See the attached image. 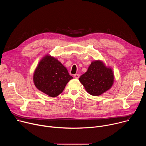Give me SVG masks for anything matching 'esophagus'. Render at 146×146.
Returning a JSON list of instances; mask_svg holds the SVG:
<instances>
[{
  "label": "esophagus",
  "instance_id": "esophagus-1",
  "mask_svg": "<svg viewBox=\"0 0 146 146\" xmlns=\"http://www.w3.org/2000/svg\"><path fill=\"white\" fill-rule=\"evenodd\" d=\"M74 77L76 79H78L80 77V75L78 74H76L74 75Z\"/></svg>",
  "mask_w": 146,
  "mask_h": 146
}]
</instances>
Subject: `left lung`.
I'll return each instance as SVG.
<instances>
[{"label":"left lung","instance_id":"1","mask_svg":"<svg viewBox=\"0 0 146 146\" xmlns=\"http://www.w3.org/2000/svg\"><path fill=\"white\" fill-rule=\"evenodd\" d=\"M114 80L112 69L100 60L92 61L87 71L79 78L86 91L93 96H99L110 90Z\"/></svg>","mask_w":146,"mask_h":146}]
</instances>
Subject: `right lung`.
Listing matches in <instances>:
<instances>
[{"instance_id": "obj_1", "label": "right lung", "mask_w": 146, "mask_h": 146, "mask_svg": "<svg viewBox=\"0 0 146 146\" xmlns=\"http://www.w3.org/2000/svg\"><path fill=\"white\" fill-rule=\"evenodd\" d=\"M72 78L66 68L56 58L48 54L40 60L33 76L36 87L52 98L63 92Z\"/></svg>"}]
</instances>
